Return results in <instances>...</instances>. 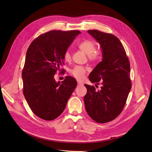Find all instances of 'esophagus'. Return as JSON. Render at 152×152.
Here are the masks:
<instances>
[{
  "label": "esophagus",
  "mask_w": 152,
  "mask_h": 152,
  "mask_svg": "<svg viewBox=\"0 0 152 152\" xmlns=\"http://www.w3.org/2000/svg\"><path fill=\"white\" fill-rule=\"evenodd\" d=\"M83 83H81V82H79V81H77V86H83Z\"/></svg>",
  "instance_id": "esophagus-1"
}]
</instances>
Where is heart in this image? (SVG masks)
Segmentation results:
<instances>
[{
	"mask_svg": "<svg viewBox=\"0 0 152 152\" xmlns=\"http://www.w3.org/2000/svg\"><path fill=\"white\" fill-rule=\"evenodd\" d=\"M78 48L87 55L89 60L91 61H99L102 57V53L100 50H96L95 43L90 39H85L79 43ZM63 58L66 61H69L71 58V53L69 50H66L63 53ZM87 68L83 66H76L70 69V73L75 78L81 80L86 73Z\"/></svg>",
	"mask_w": 152,
	"mask_h": 152,
	"instance_id": "obj_1",
	"label": "heart"
}]
</instances>
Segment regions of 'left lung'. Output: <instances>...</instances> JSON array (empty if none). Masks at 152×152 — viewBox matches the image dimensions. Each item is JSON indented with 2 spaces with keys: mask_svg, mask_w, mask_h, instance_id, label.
<instances>
[{
  "mask_svg": "<svg viewBox=\"0 0 152 152\" xmlns=\"http://www.w3.org/2000/svg\"><path fill=\"white\" fill-rule=\"evenodd\" d=\"M88 33L100 43L103 52L102 61L91 72L89 79L102 87L97 90L94 86L85 84V107L94 121L106 123L120 115L126 105L132 86L130 62L116 36L95 29Z\"/></svg>",
  "mask_w": 152,
  "mask_h": 152,
  "instance_id": "1",
  "label": "left lung"
}]
</instances>
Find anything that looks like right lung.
I'll return each mask as SVG.
<instances>
[{
  "mask_svg": "<svg viewBox=\"0 0 152 152\" xmlns=\"http://www.w3.org/2000/svg\"><path fill=\"white\" fill-rule=\"evenodd\" d=\"M80 33L78 30L50 31L39 36L28 47L22 70L23 92L32 111L44 120H53L63 112L76 87L74 77L67 76L57 83L54 75L64 65V52Z\"/></svg>",
  "mask_w": 152,
  "mask_h": 152,
  "instance_id": "obj_1",
  "label": "right lung"
}]
</instances>
